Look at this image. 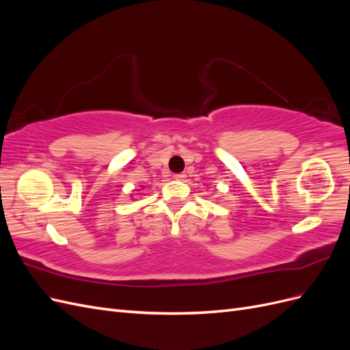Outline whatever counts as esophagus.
I'll use <instances>...</instances> for the list:
<instances>
[{"instance_id":"esophagus-1","label":"esophagus","mask_w":350,"mask_h":350,"mask_svg":"<svg viewBox=\"0 0 350 350\" xmlns=\"http://www.w3.org/2000/svg\"><path fill=\"white\" fill-rule=\"evenodd\" d=\"M185 176H187V175H185V174H184V172H183V174H176V175H175V176H174V178H175V179H176V181H183V179H184V178H185Z\"/></svg>"}]
</instances>
